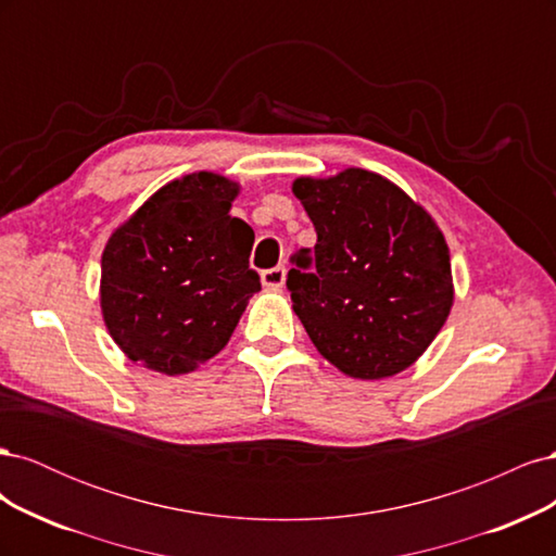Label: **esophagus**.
I'll return each mask as SVG.
<instances>
[{"mask_svg": "<svg viewBox=\"0 0 556 556\" xmlns=\"http://www.w3.org/2000/svg\"><path fill=\"white\" fill-rule=\"evenodd\" d=\"M285 278H288V268H285L282 264L268 268V271H262V282L268 290H280L285 285Z\"/></svg>", "mask_w": 556, "mask_h": 556, "instance_id": "obj_1", "label": "esophagus"}]
</instances>
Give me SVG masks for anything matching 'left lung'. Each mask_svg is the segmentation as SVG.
<instances>
[{
  "mask_svg": "<svg viewBox=\"0 0 556 556\" xmlns=\"http://www.w3.org/2000/svg\"><path fill=\"white\" fill-rule=\"evenodd\" d=\"M292 192L317 231L313 255L299 250L288 274L313 345L357 380L406 371L454 301L443 231L399 185L357 166L329 178L301 176Z\"/></svg>",
  "mask_w": 556,
  "mask_h": 556,
  "instance_id": "8db88e82",
  "label": "left lung"
}]
</instances>
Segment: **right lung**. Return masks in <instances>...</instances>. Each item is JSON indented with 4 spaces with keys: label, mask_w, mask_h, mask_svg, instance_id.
Returning <instances> with one entry per match:
<instances>
[{
    "label": "right lung",
    "mask_w": 556,
    "mask_h": 556,
    "mask_svg": "<svg viewBox=\"0 0 556 556\" xmlns=\"http://www.w3.org/2000/svg\"><path fill=\"white\" fill-rule=\"evenodd\" d=\"M241 185L197 172L166 182L117 227L102 255L104 325L127 359L164 376L220 352L262 290L255 231L229 215Z\"/></svg>",
    "instance_id": "obj_1"
}]
</instances>
